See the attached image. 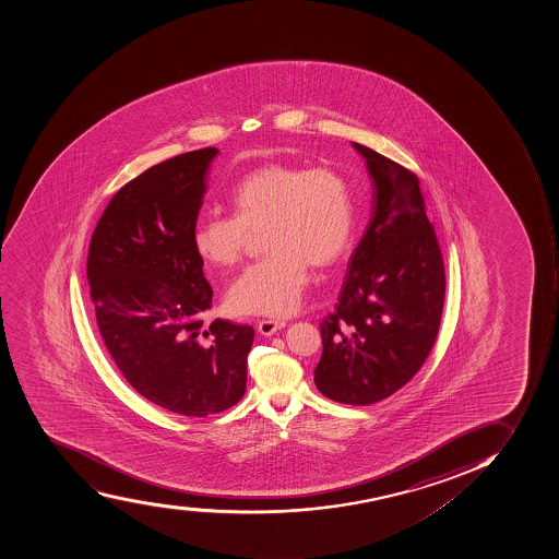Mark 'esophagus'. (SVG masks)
<instances>
[{
	"mask_svg": "<svg viewBox=\"0 0 559 559\" xmlns=\"http://www.w3.org/2000/svg\"><path fill=\"white\" fill-rule=\"evenodd\" d=\"M282 328H285V322L283 321H274V319L258 321V332L262 333V335H272V333H276Z\"/></svg>",
	"mask_w": 559,
	"mask_h": 559,
	"instance_id": "obj_1",
	"label": "esophagus"
}]
</instances>
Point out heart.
<instances>
[{
    "label": "heart",
    "instance_id": "obj_1",
    "mask_svg": "<svg viewBox=\"0 0 559 559\" xmlns=\"http://www.w3.org/2000/svg\"><path fill=\"white\" fill-rule=\"evenodd\" d=\"M233 215L199 221L191 241L204 262L231 269L241 262L252 233L262 231L260 262L227 294L241 316L293 313L308 282V265L322 271L346 257L355 233V201L346 177L332 166L265 165L229 191Z\"/></svg>",
    "mask_w": 559,
    "mask_h": 559
}]
</instances>
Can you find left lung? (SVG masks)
Here are the masks:
<instances>
[{
    "label": "left lung",
    "instance_id": "obj_1",
    "mask_svg": "<svg viewBox=\"0 0 559 559\" xmlns=\"http://www.w3.org/2000/svg\"><path fill=\"white\" fill-rule=\"evenodd\" d=\"M353 146L366 157L374 202L337 307L321 321L313 382L333 402L371 405L402 389L432 352L447 277L418 176L369 146Z\"/></svg>",
    "mask_w": 559,
    "mask_h": 559
}]
</instances>
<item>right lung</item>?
I'll list each match as a JSON object with an SVG mask.
<instances>
[{
    "mask_svg": "<svg viewBox=\"0 0 559 559\" xmlns=\"http://www.w3.org/2000/svg\"><path fill=\"white\" fill-rule=\"evenodd\" d=\"M215 146L170 157L116 191L91 237L87 282L107 352L148 402L188 418L246 393L254 330L204 322L213 290L191 235Z\"/></svg>",
    "mask_w": 559,
    "mask_h": 559,
    "instance_id": "1",
    "label": "right lung"
}]
</instances>
